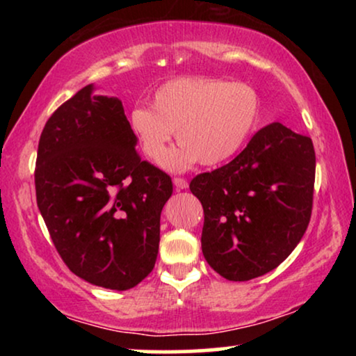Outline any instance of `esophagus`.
<instances>
[{"instance_id":"1","label":"esophagus","mask_w":356,"mask_h":356,"mask_svg":"<svg viewBox=\"0 0 356 356\" xmlns=\"http://www.w3.org/2000/svg\"><path fill=\"white\" fill-rule=\"evenodd\" d=\"M173 184L177 186V189H186L188 188V181L184 178H173Z\"/></svg>"}]
</instances>
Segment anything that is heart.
Here are the masks:
<instances>
[{
  "label": "heart",
  "instance_id": "heart-1",
  "mask_svg": "<svg viewBox=\"0 0 356 356\" xmlns=\"http://www.w3.org/2000/svg\"><path fill=\"white\" fill-rule=\"evenodd\" d=\"M261 115V99L251 86L212 77H179L165 82L152 95L150 106L129 113L133 134L150 160L159 162L174 131L182 143L160 165L184 172L201 160L220 165L245 147Z\"/></svg>",
  "mask_w": 356,
  "mask_h": 356
}]
</instances>
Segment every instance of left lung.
<instances>
[{
  "instance_id": "left-lung-1",
  "label": "left lung",
  "mask_w": 356,
  "mask_h": 356,
  "mask_svg": "<svg viewBox=\"0 0 356 356\" xmlns=\"http://www.w3.org/2000/svg\"><path fill=\"white\" fill-rule=\"evenodd\" d=\"M314 172L313 140L272 123L230 163L193 178L209 266L223 279L246 282L284 262L308 228Z\"/></svg>"
}]
</instances>
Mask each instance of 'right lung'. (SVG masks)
<instances>
[{
	"mask_svg": "<svg viewBox=\"0 0 356 356\" xmlns=\"http://www.w3.org/2000/svg\"><path fill=\"white\" fill-rule=\"evenodd\" d=\"M86 86L47 121L35 193L61 259L77 277L129 290L155 266L167 173L140 160L123 104Z\"/></svg>",
	"mask_w": 356,
	"mask_h": 356,
	"instance_id": "1",
	"label": "right lung"
}]
</instances>
